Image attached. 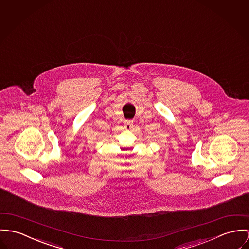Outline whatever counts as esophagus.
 <instances>
[{"label":"esophagus","mask_w":249,"mask_h":249,"mask_svg":"<svg viewBox=\"0 0 249 249\" xmlns=\"http://www.w3.org/2000/svg\"><path fill=\"white\" fill-rule=\"evenodd\" d=\"M124 127L126 130H130L133 127V120H126L124 123Z\"/></svg>","instance_id":"34e87169"}]
</instances>
